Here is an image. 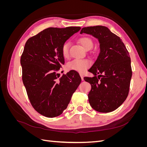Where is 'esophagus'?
<instances>
[{"label":"esophagus","instance_id":"34e87169","mask_svg":"<svg viewBox=\"0 0 147 147\" xmlns=\"http://www.w3.org/2000/svg\"><path fill=\"white\" fill-rule=\"evenodd\" d=\"M80 77H81V78H82V80H83V74L81 73V74H80Z\"/></svg>","mask_w":147,"mask_h":147}]
</instances>
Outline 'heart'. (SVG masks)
Masks as SVG:
<instances>
[{
  "instance_id": "1",
  "label": "heart",
  "mask_w": 147,
  "mask_h": 147,
  "mask_svg": "<svg viewBox=\"0 0 147 147\" xmlns=\"http://www.w3.org/2000/svg\"><path fill=\"white\" fill-rule=\"evenodd\" d=\"M79 42L80 43L83 47L88 50L91 49L93 46V42L92 39L88 37H82L79 39ZM69 42H65L63 44L61 48V53L64 58H67L69 56ZM91 63L87 59H75L68 63L67 67L70 70H75L77 72L83 73L90 67Z\"/></svg>"
}]
</instances>
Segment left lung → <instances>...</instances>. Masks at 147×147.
I'll use <instances>...</instances> for the list:
<instances>
[{
  "mask_svg": "<svg viewBox=\"0 0 147 147\" xmlns=\"http://www.w3.org/2000/svg\"><path fill=\"white\" fill-rule=\"evenodd\" d=\"M83 33L92 35L100 43L99 55L88 70L94 77H84L91 85L89 102L99 112H113L126 99L129 91L132 74L130 56L122 40L105 26L83 28Z\"/></svg>",
  "mask_w": 147,
  "mask_h": 147,
  "instance_id": "8db88e82",
  "label": "left lung"
}]
</instances>
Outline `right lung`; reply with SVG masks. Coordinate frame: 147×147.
<instances>
[{
  "instance_id": "add662e5",
  "label": "right lung",
  "mask_w": 147,
  "mask_h": 147,
  "mask_svg": "<svg viewBox=\"0 0 147 147\" xmlns=\"http://www.w3.org/2000/svg\"><path fill=\"white\" fill-rule=\"evenodd\" d=\"M80 27L48 28L29 38L21 56L22 80L33 108L48 118L59 116L67 107L82 79L70 70L61 77L64 64L63 44Z\"/></svg>"
}]
</instances>
